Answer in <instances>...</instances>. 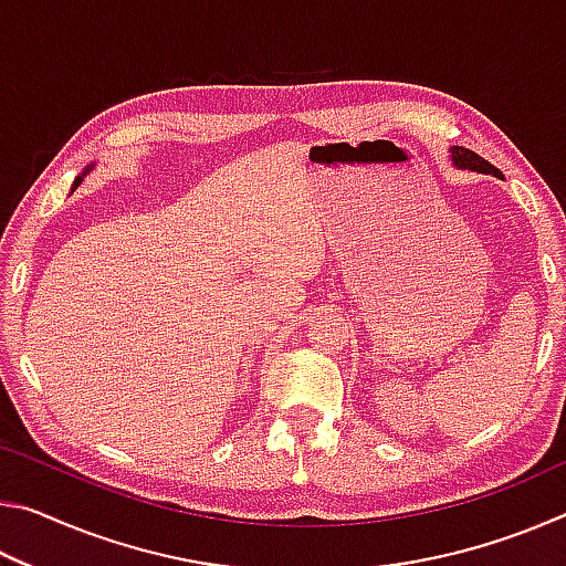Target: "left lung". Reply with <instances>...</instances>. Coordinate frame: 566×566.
Instances as JSON below:
<instances>
[{"label":"left lung","instance_id":"obj_1","mask_svg":"<svg viewBox=\"0 0 566 566\" xmlns=\"http://www.w3.org/2000/svg\"><path fill=\"white\" fill-rule=\"evenodd\" d=\"M452 161L459 167V169H472V171H479V175H494L504 179V175L500 169H496L494 165H490V161L482 159L476 155V151L472 149H464V147H454L452 149Z\"/></svg>","mask_w":566,"mask_h":566}]
</instances>
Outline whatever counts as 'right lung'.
Instances as JSON below:
<instances>
[{
  "label": "right lung",
  "instance_id": "add662e5",
  "mask_svg": "<svg viewBox=\"0 0 566 566\" xmlns=\"http://www.w3.org/2000/svg\"><path fill=\"white\" fill-rule=\"evenodd\" d=\"M90 169H92V167H90ZM90 169H84V175H87V171H90ZM84 175H82V177H76V179H74V185H72V191H74L76 187H80V185H82V179H84Z\"/></svg>",
  "mask_w": 566,
  "mask_h": 566
}]
</instances>
